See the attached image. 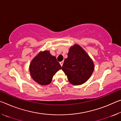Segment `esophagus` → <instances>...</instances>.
Listing matches in <instances>:
<instances>
[{"label":"esophagus","instance_id":"esophagus-1","mask_svg":"<svg viewBox=\"0 0 121 121\" xmlns=\"http://www.w3.org/2000/svg\"><path fill=\"white\" fill-rule=\"evenodd\" d=\"M63 63V61H61V62H60V65H61V67L62 66Z\"/></svg>","mask_w":121,"mask_h":121}]
</instances>
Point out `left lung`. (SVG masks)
Segmentation results:
<instances>
[{"label":"left lung","mask_w":121,"mask_h":121,"mask_svg":"<svg viewBox=\"0 0 121 121\" xmlns=\"http://www.w3.org/2000/svg\"><path fill=\"white\" fill-rule=\"evenodd\" d=\"M94 68L92 60L78 45H75L69 49L68 58L65 60L62 67L69 82L75 85L86 82Z\"/></svg>","instance_id":"1"}]
</instances>
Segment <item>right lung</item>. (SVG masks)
<instances>
[{
	"label": "right lung",
	"instance_id": "obj_1",
	"mask_svg": "<svg viewBox=\"0 0 121 121\" xmlns=\"http://www.w3.org/2000/svg\"><path fill=\"white\" fill-rule=\"evenodd\" d=\"M61 69V66L56 57L48 51L39 53L32 60L29 67L31 77L42 85L49 84L53 76Z\"/></svg>",
	"mask_w": 121,
	"mask_h": 121
}]
</instances>
